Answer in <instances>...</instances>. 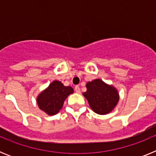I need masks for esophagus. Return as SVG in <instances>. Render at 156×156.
<instances>
[{
    "mask_svg": "<svg viewBox=\"0 0 156 156\" xmlns=\"http://www.w3.org/2000/svg\"><path fill=\"white\" fill-rule=\"evenodd\" d=\"M75 91L76 92L77 94H80V88L79 87V86L75 87Z\"/></svg>",
    "mask_w": 156,
    "mask_h": 156,
    "instance_id": "esophagus-1",
    "label": "esophagus"
}]
</instances>
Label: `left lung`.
<instances>
[{"label":"left lung","instance_id":"obj_1","mask_svg":"<svg viewBox=\"0 0 156 156\" xmlns=\"http://www.w3.org/2000/svg\"><path fill=\"white\" fill-rule=\"evenodd\" d=\"M86 87L87 91L83 93V95L87 100L90 108L95 113L99 115L110 113L119 102L118 90L101 79L87 82Z\"/></svg>","mask_w":156,"mask_h":156}]
</instances>
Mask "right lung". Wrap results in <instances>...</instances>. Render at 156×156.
Here are the masks:
<instances>
[{
    "mask_svg": "<svg viewBox=\"0 0 156 156\" xmlns=\"http://www.w3.org/2000/svg\"><path fill=\"white\" fill-rule=\"evenodd\" d=\"M73 91L72 87H66L61 81L54 80L38 94L37 103L40 109L48 115H54L62 109L65 100Z\"/></svg>",
    "mask_w": 156,
    "mask_h": 156,
    "instance_id": "add662e5",
    "label": "right lung"
}]
</instances>
